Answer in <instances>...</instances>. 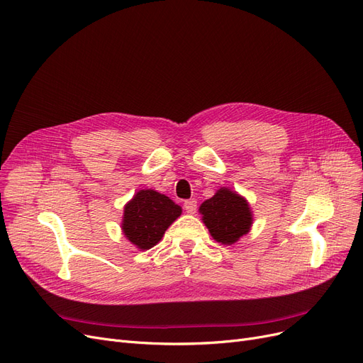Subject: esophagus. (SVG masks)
Listing matches in <instances>:
<instances>
[{
	"instance_id": "esophagus-1",
	"label": "esophagus",
	"mask_w": 363,
	"mask_h": 363,
	"mask_svg": "<svg viewBox=\"0 0 363 363\" xmlns=\"http://www.w3.org/2000/svg\"><path fill=\"white\" fill-rule=\"evenodd\" d=\"M196 208H198V202H196L195 199H187V201H184V210H186V213L195 214V213H196Z\"/></svg>"
}]
</instances>
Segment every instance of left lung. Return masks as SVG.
Returning <instances> with one entry per match:
<instances>
[{"mask_svg": "<svg viewBox=\"0 0 363 363\" xmlns=\"http://www.w3.org/2000/svg\"><path fill=\"white\" fill-rule=\"evenodd\" d=\"M199 213L211 237L228 245L247 234L253 223L249 202L228 187H220L210 199L202 202Z\"/></svg>", "mask_w": 363, "mask_h": 363, "instance_id": "8db88e82", "label": "left lung"}]
</instances>
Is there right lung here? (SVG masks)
<instances>
[{
    "label": "right lung",
    "mask_w": 363,
    "mask_h": 363,
    "mask_svg": "<svg viewBox=\"0 0 363 363\" xmlns=\"http://www.w3.org/2000/svg\"><path fill=\"white\" fill-rule=\"evenodd\" d=\"M182 214V207L152 189L138 191L123 208L122 230L126 240L149 250L164 237L168 226Z\"/></svg>",
    "instance_id": "right-lung-1"
}]
</instances>
